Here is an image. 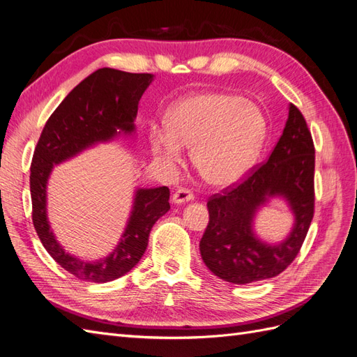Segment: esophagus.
Wrapping results in <instances>:
<instances>
[{
  "label": "esophagus",
  "instance_id": "1",
  "mask_svg": "<svg viewBox=\"0 0 357 357\" xmlns=\"http://www.w3.org/2000/svg\"><path fill=\"white\" fill-rule=\"evenodd\" d=\"M193 198V193L188 189H177L174 193H172V202L174 204H185L192 201Z\"/></svg>",
  "mask_w": 357,
  "mask_h": 357
}]
</instances>
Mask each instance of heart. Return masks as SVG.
Instances as JSON below:
<instances>
[{
  "label": "heart",
  "mask_w": 357,
  "mask_h": 357,
  "mask_svg": "<svg viewBox=\"0 0 357 357\" xmlns=\"http://www.w3.org/2000/svg\"><path fill=\"white\" fill-rule=\"evenodd\" d=\"M265 137V119L252 102L220 92L190 95L172 107L167 125L150 128L153 153L167 164L192 147L199 176L215 188L241 180L252 168Z\"/></svg>",
  "instance_id": "heart-1"
}]
</instances>
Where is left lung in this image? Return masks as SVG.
<instances>
[{"mask_svg": "<svg viewBox=\"0 0 357 357\" xmlns=\"http://www.w3.org/2000/svg\"><path fill=\"white\" fill-rule=\"evenodd\" d=\"M273 197L286 200L296 219L289 235L277 245L261 241L252 229L257 211ZM207 207L210 222L199 252L214 275L247 284L273 278L294 262L314 214V144L304 116L294 104L265 164L238 186L213 195Z\"/></svg>", "mask_w": 357, "mask_h": 357, "instance_id": "8db88e82", "label": "left lung"}]
</instances>
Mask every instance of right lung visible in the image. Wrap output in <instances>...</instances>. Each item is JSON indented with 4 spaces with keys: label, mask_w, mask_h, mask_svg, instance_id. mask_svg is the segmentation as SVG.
<instances>
[{
    "label": "right lung",
    "mask_w": 357,
    "mask_h": 357,
    "mask_svg": "<svg viewBox=\"0 0 357 357\" xmlns=\"http://www.w3.org/2000/svg\"><path fill=\"white\" fill-rule=\"evenodd\" d=\"M153 74L113 68L92 73L66 96L46 122L31 164L32 223L47 253L68 273L84 282L107 283L125 275L144 255L149 234L169 210L167 186L137 189L126 228L114 250L100 261L84 262L70 255L55 238L47 219V181L53 168L83 150L135 132L138 101Z\"/></svg>",
    "instance_id": "right-lung-1"
}]
</instances>
